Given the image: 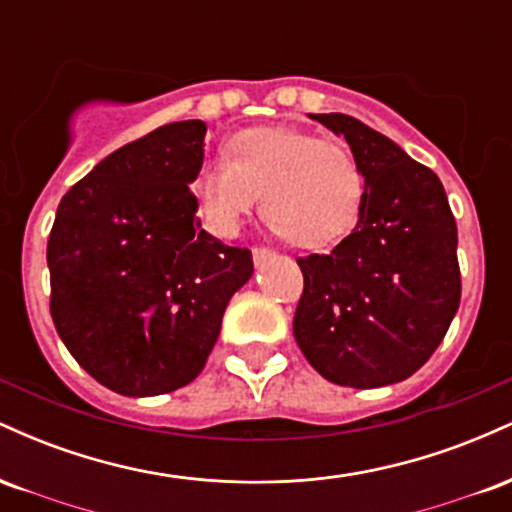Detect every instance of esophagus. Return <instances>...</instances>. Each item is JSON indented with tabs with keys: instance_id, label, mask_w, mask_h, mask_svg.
<instances>
[{
	"instance_id": "obj_1",
	"label": "esophagus",
	"mask_w": 512,
	"mask_h": 512,
	"mask_svg": "<svg viewBox=\"0 0 512 512\" xmlns=\"http://www.w3.org/2000/svg\"><path fill=\"white\" fill-rule=\"evenodd\" d=\"M274 252L267 250V248H255L252 250V260H255V267H264L269 260H274Z\"/></svg>"
}]
</instances>
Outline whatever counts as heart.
Listing matches in <instances>:
<instances>
[{
    "label": "heart",
    "instance_id": "b5f03b06",
    "mask_svg": "<svg viewBox=\"0 0 512 512\" xmlns=\"http://www.w3.org/2000/svg\"><path fill=\"white\" fill-rule=\"evenodd\" d=\"M211 233L236 236L260 204L269 228L305 250L349 236L366 199V175L344 144L286 127L243 129L228 156H211L192 182Z\"/></svg>",
    "mask_w": 512,
    "mask_h": 512
}]
</instances>
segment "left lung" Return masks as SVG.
Segmentation results:
<instances>
[{"instance_id":"1","label":"left lung","mask_w":512,"mask_h":512,"mask_svg":"<svg viewBox=\"0 0 512 512\" xmlns=\"http://www.w3.org/2000/svg\"><path fill=\"white\" fill-rule=\"evenodd\" d=\"M308 117L346 139L366 199L337 248L298 260L305 286L293 337L334 385L402 383L438 349L460 305L457 226L443 182L356 117Z\"/></svg>"}]
</instances>
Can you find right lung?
Here are the masks:
<instances>
[{
	"instance_id": "right-lung-1",
	"label": "right lung",
	"mask_w": 512,
	"mask_h": 512,
	"mask_svg": "<svg viewBox=\"0 0 512 512\" xmlns=\"http://www.w3.org/2000/svg\"><path fill=\"white\" fill-rule=\"evenodd\" d=\"M202 120L170 122L105 156L57 207L50 313L81 368L125 397L202 373L226 305L252 276L250 250L202 228L190 192Z\"/></svg>"
}]
</instances>
